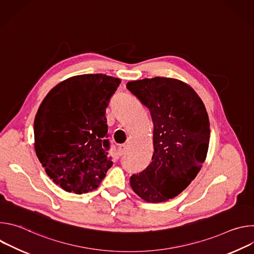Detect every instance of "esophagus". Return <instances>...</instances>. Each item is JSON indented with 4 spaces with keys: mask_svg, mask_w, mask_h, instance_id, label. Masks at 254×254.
<instances>
[{
    "mask_svg": "<svg viewBox=\"0 0 254 254\" xmlns=\"http://www.w3.org/2000/svg\"><path fill=\"white\" fill-rule=\"evenodd\" d=\"M127 150V144H120V146L118 147V154L119 156H123Z\"/></svg>",
    "mask_w": 254,
    "mask_h": 254,
    "instance_id": "esophagus-1",
    "label": "esophagus"
}]
</instances>
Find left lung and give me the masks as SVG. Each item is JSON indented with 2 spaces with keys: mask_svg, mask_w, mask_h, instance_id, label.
Masks as SVG:
<instances>
[{
  "mask_svg": "<svg viewBox=\"0 0 254 254\" xmlns=\"http://www.w3.org/2000/svg\"><path fill=\"white\" fill-rule=\"evenodd\" d=\"M127 88L149 108L154 123L152 163L130 177V186L144 201H168L190 185L206 159L210 124L205 105L191 86L174 78L129 81Z\"/></svg>",
  "mask_w": 254,
  "mask_h": 254,
  "instance_id": "obj_1",
  "label": "left lung"
}]
</instances>
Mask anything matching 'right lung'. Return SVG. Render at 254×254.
Wrapping results in <instances>:
<instances>
[{
  "label": "right lung",
  "instance_id": "obj_1",
  "mask_svg": "<svg viewBox=\"0 0 254 254\" xmlns=\"http://www.w3.org/2000/svg\"><path fill=\"white\" fill-rule=\"evenodd\" d=\"M120 83L100 73L70 77L49 91L35 117L36 155L69 193L96 189L113 166L105 111Z\"/></svg>",
  "mask_w": 254,
  "mask_h": 254
}]
</instances>
